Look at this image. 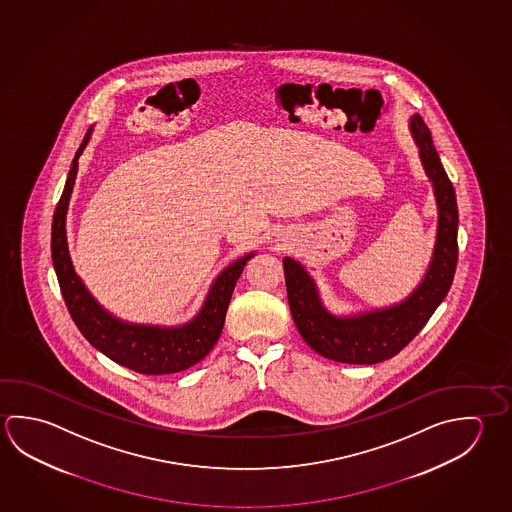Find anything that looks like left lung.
<instances>
[{
	"instance_id": "obj_1",
	"label": "left lung",
	"mask_w": 512,
	"mask_h": 512,
	"mask_svg": "<svg viewBox=\"0 0 512 512\" xmlns=\"http://www.w3.org/2000/svg\"><path fill=\"white\" fill-rule=\"evenodd\" d=\"M413 144L433 187L437 205V234L421 282L394 304L334 313L323 304L316 278L300 260L284 257L287 302L296 329L305 343L323 358L374 365L394 358L421 331L448 295L457 268L458 208L455 189L431 142L430 129L419 115L408 120Z\"/></svg>"
}]
</instances>
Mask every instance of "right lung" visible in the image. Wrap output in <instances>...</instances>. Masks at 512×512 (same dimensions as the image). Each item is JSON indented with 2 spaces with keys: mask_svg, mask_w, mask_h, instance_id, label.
Here are the masks:
<instances>
[{
  "mask_svg": "<svg viewBox=\"0 0 512 512\" xmlns=\"http://www.w3.org/2000/svg\"><path fill=\"white\" fill-rule=\"evenodd\" d=\"M90 138L91 129L73 158L52 223V260L64 302L82 336L118 365L147 376H163L187 370L214 349L225 325L226 309L235 284L246 262L255 257L257 252L246 253L217 273L198 313L189 322L160 325L127 322L115 316L91 295L84 280L77 275L66 235V216L79 172V158L86 145L90 144Z\"/></svg>",
  "mask_w": 512,
  "mask_h": 512,
  "instance_id": "1",
  "label": "right lung"
}]
</instances>
